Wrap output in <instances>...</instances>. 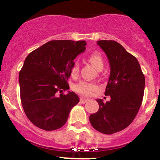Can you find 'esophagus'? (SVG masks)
I'll list each match as a JSON object with an SVG mask.
<instances>
[{
	"mask_svg": "<svg viewBox=\"0 0 160 160\" xmlns=\"http://www.w3.org/2000/svg\"><path fill=\"white\" fill-rule=\"evenodd\" d=\"M88 101V100L86 99V98H80V102L82 103H87V102Z\"/></svg>",
	"mask_w": 160,
	"mask_h": 160,
	"instance_id": "obj_1",
	"label": "esophagus"
}]
</instances>
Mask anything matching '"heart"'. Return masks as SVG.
<instances>
[{
  "mask_svg": "<svg viewBox=\"0 0 160 160\" xmlns=\"http://www.w3.org/2000/svg\"><path fill=\"white\" fill-rule=\"evenodd\" d=\"M88 61L96 68L98 70H101L103 67V61L101 55L99 53H93L88 57ZM79 71V64L75 62L71 69V73L72 75H76ZM98 86L94 82H78L74 86V90L78 94L84 96H89L92 94L93 91L98 89Z\"/></svg>",
  "mask_w": 160,
  "mask_h": 160,
  "instance_id": "1",
  "label": "heart"
}]
</instances>
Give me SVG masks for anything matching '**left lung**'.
I'll return each instance as SVG.
<instances>
[{
	"label": "left lung",
	"mask_w": 160,
	"mask_h": 160,
	"mask_svg": "<svg viewBox=\"0 0 160 160\" xmlns=\"http://www.w3.org/2000/svg\"><path fill=\"white\" fill-rule=\"evenodd\" d=\"M98 44L105 52L110 65V75L105 95L111 100H97L99 109L89 117L98 132L112 134L132 122L142 103L145 78L135 57L117 41L101 40Z\"/></svg>",
	"instance_id": "8db88e82"
}]
</instances>
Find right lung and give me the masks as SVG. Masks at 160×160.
I'll return each mask as SVG.
<instances>
[{
	"label": "right lung",
	"instance_id": "add662e5",
	"mask_svg": "<svg viewBox=\"0 0 160 160\" xmlns=\"http://www.w3.org/2000/svg\"><path fill=\"white\" fill-rule=\"evenodd\" d=\"M85 41L53 40L32 51L19 72L20 99L27 118L38 128L53 131L65 125L69 112L79 102L69 89L75 58L85 51Z\"/></svg>",
	"mask_w": 160,
	"mask_h": 160
}]
</instances>
